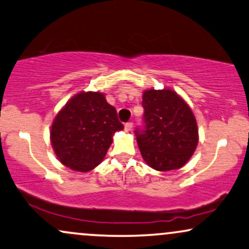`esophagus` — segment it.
I'll return each instance as SVG.
<instances>
[{
	"label": "esophagus",
	"instance_id": "esophagus-1",
	"mask_svg": "<svg viewBox=\"0 0 249 249\" xmlns=\"http://www.w3.org/2000/svg\"><path fill=\"white\" fill-rule=\"evenodd\" d=\"M132 126H133V124L132 123H126V124H125V131H126V132H130L131 130H132Z\"/></svg>",
	"mask_w": 249,
	"mask_h": 249
}]
</instances>
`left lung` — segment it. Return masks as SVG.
Listing matches in <instances>:
<instances>
[{
    "label": "left lung",
    "mask_w": 249,
    "mask_h": 249,
    "mask_svg": "<svg viewBox=\"0 0 249 249\" xmlns=\"http://www.w3.org/2000/svg\"><path fill=\"white\" fill-rule=\"evenodd\" d=\"M145 130L136 131L145 162L158 172L183 167L198 145V127L189 104L170 88L142 92Z\"/></svg>",
    "instance_id": "1"
}]
</instances>
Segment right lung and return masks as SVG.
I'll return each instance as SVG.
<instances>
[{"mask_svg":"<svg viewBox=\"0 0 249 249\" xmlns=\"http://www.w3.org/2000/svg\"><path fill=\"white\" fill-rule=\"evenodd\" d=\"M123 128L116 109L103 92L80 91L53 119L50 139L60 162L86 173L103 161L113 134Z\"/></svg>","mask_w":249,"mask_h":249,"instance_id":"obj_1","label":"right lung"}]
</instances>
